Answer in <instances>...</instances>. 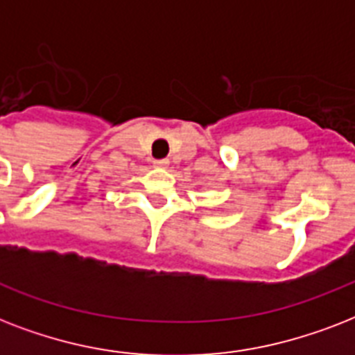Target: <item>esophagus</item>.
<instances>
[{"mask_svg":"<svg viewBox=\"0 0 355 355\" xmlns=\"http://www.w3.org/2000/svg\"><path fill=\"white\" fill-rule=\"evenodd\" d=\"M153 164H155V167H162V169H164V167L169 166V160H166V158H162V160H155V162H153Z\"/></svg>","mask_w":355,"mask_h":355,"instance_id":"34e87169","label":"esophagus"}]
</instances>
